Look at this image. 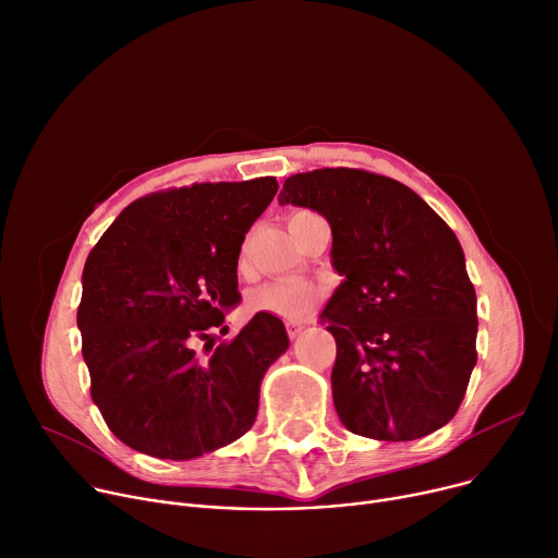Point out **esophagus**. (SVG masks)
Returning a JSON list of instances; mask_svg holds the SVG:
<instances>
[{
	"label": "esophagus",
	"instance_id": "1",
	"mask_svg": "<svg viewBox=\"0 0 558 558\" xmlns=\"http://www.w3.org/2000/svg\"><path fill=\"white\" fill-rule=\"evenodd\" d=\"M303 329H305V323H299V320H289L287 323V331H289L291 339H299L301 333H303Z\"/></svg>",
	"mask_w": 558,
	"mask_h": 558
}]
</instances>
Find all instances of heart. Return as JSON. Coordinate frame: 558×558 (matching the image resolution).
<instances>
[{"mask_svg": "<svg viewBox=\"0 0 558 558\" xmlns=\"http://www.w3.org/2000/svg\"><path fill=\"white\" fill-rule=\"evenodd\" d=\"M318 301V289L305 278H278L251 295L253 312H267L287 320L303 318Z\"/></svg>", "mask_w": 558, "mask_h": 558, "instance_id": "heart-1", "label": "heart"}]
</instances>
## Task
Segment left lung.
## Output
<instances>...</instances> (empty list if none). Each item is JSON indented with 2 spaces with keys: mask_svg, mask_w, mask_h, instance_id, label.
Instances as JSON below:
<instances>
[{
  "mask_svg": "<svg viewBox=\"0 0 558 558\" xmlns=\"http://www.w3.org/2000/svg\"><path fill=\"white\" fill-rule=\"evenodd\" d=\"M320 213L343 276L323 310L337 339L331 397L356 435L408 441L449 424L475 367V291L456 233L408 185L354 168L284 181Z\"/></svg>",
  "mask_w": 558,
  "mask_h": 558,
  "instance_id": "8db88e82",
  "label": "left lung"
}]
</instances>
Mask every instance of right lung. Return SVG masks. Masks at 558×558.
Listing matches in <instances>:
<instances>
[{
  "label": "right lung",
  "instance_id": "add662e5",
  "mask_svg": "<svg viewBox=\"0 0 558 558\" xmlns=\"http://www.w3.org/2000/svg\"><path fill=\"white\" fill-rule=\"evenodd\" d=\"M276 191V177H259L153 193L92 248L78 307L92 399L134 451L193 460L253 426L287 329L257 312L231 341L215 331H229L242 242Z\"/></svg>",
  "mask_w": 558,
  "mask_h": 558
}]
</instances>
